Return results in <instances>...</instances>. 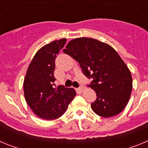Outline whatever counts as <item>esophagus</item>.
I'll return each mask as SVG.
<instances>
[{"instance_id":"1","label":"esophagus","mask_w":148,"mask_h":148,"mask_svg":"<svg viewBox=\"0 0 148 148\" xmlns=\"http://www.w3.org/2000/svg\"><path fill=\"white\" fill-rule=\"evenodd\" d=\"M85 88H86V87H84V86L81 85L80 87H79V90H80V91H82H82H84V90H85Z\"/></svg>"}]
</instances>
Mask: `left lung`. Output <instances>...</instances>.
<instances>
[{
  "mask_svg": "<svg viewBox=\"0 0 148 148\" xmlns=\"http://www.w3.org/2000/svg\"><path fill=\"white\" fill-rule=\"evenodd\" d=\"M63 52L78 61L87 78H92L88 87L97 96L91 104L92 110L104 118L121 113L130 99L133 81L117 52L105 43L88 38L70 40Z\"/></svg>",
  "mask_w": 148,
  "mask_h": 148,
  "instance_id": "8db88e82",
  "label": "left lung"
}]
</instances>
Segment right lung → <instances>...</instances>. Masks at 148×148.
Masks as SVG:
<instances>
[{"label": "right lung", "mask_w": 148, "mask_h": 148, "mask_svg": "<svg viewBox=\"0 0 148 148\" xmlns=\"http://www.w3.org/2000/svg\"><path fill=\"white\" fill-rule=\"evenodd\" d=\"M66 41V38L54 40L40 48L30 63L24 78L26 101L34 113L43 119L61 117L76 95L73 88L54 87L55 61Z\"/></svg>", "instance_id": "right-lung-1"}]
</instances>
